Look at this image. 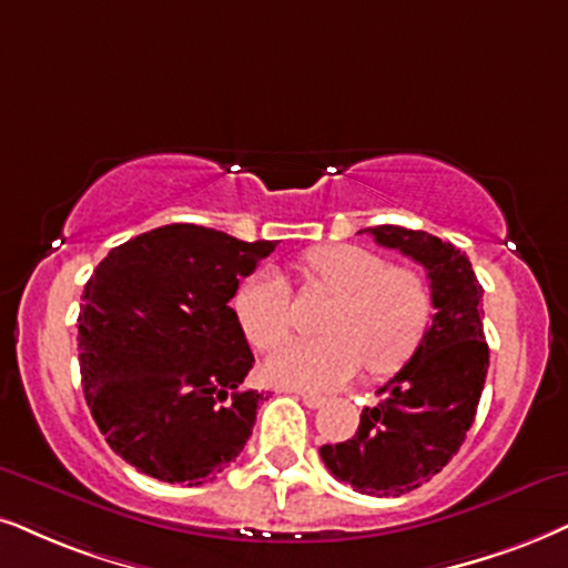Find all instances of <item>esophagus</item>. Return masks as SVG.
Here are the masks:
<instances>
[{
  "label": "esophagus",
  "instance_id": "34e87169",
  "mask_svg": "<svg viewBox=\"0 0 568 568\" xmlns=\"http://www.w3.org/2000/svg\"><path fill=\"white\" fill-rule=\"evenodd\" d=\"M291 393H296V396L304 400L308 408H320L327 400L325 396H320V393H306V390H291Z\"/></svg>",
  "mask_w": 568,
  "mask_h": 568
}]
</instances>
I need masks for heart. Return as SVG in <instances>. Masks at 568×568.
I'll use <instances>...</instances> for the list:
<instances>
[{
  "label": "heart",
  "instance_id": "b5f03b06",
  "mask_svg": "<svg viewBox=\"0 0 568 568\" xmlns=\"http://www.w3.org/2000/svg\"><path fill=\"white\" fill-rule=\"evenodd\" d=\"M306 275L335 304L322 320L320 341H291L264 358L270 383L296 390H327L348 383L367 364L385 377L406 367L433 325V291L419 272L393 267L375 251L333 243L304 256ZM235 317L256 348H272L291 333L293 312L275 272L248 277L235 293Z\"/></svg>",
  "mask_w": 568,
  "mask_h": 568
}]
</instances>
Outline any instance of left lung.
Returning <instances> with one entry per match:
<instances>
[{"instance_id": "1", "label": "left lung", "mask_w": 568, "mask_h": 568, "mask_svg": "<svg viewBox=\"0 0 568 568\" xmlns=\"http://www.w3.org/2000/svg\"><path fill=\"white\" fill-rule=\"evenodd\" d=\"M379 246L398 248L427 270L433 325L398 375L379 387V404L362 412L354 437L322 445L333 475L364 495L398 498L433 479L462 448L490 351L483 333V285L471 262L437 235L398 225L364 227Z\"/></svg>"}]
</instances>
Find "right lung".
Returning a JSON list of instances; mask_svg holds the SVG:
<instances>
[{"label":"right lung","mask_w":568,"mask_h":568,"mask_svg":"<svg viewBox=\"0 0 568 568\" xmlns=\"http://www.w3.org/2000/svg\"><path fill=\"white\" fill-rule=\"evenodd\" d=\"M275 241L164 225L114 246L83 288L78 362L110 448L162 483L201 485L251 437L260 390L231 298Z\"/></svg>","instance_id":"obj_1"}]
</instances>
